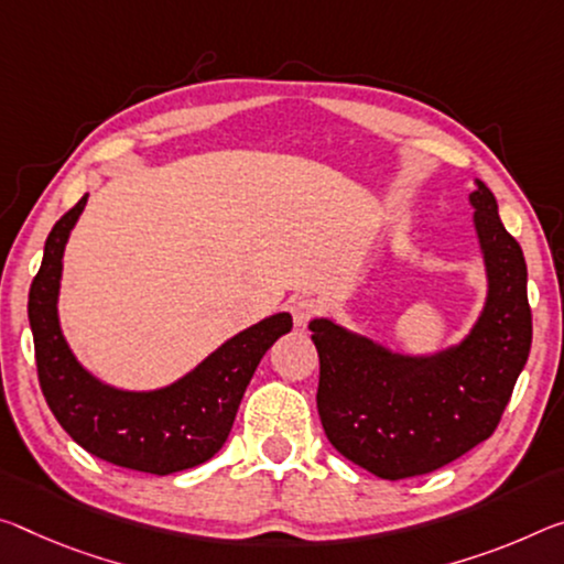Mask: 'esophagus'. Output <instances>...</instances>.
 <instances>
[{
	"label": "esophagus",
	"mask_w": 564,
	"mask_h": 564,
	"mask_svg": "<svg viewBox=\"0 0 564 564\" xmlns=\"http://www.w3.org/2000/svg\"><path fill=\"white\" fill-rule=\"evenodd\" d=\"M316 314H318L316 301L299 299V301L291 303V316H293V324H296V328H306L308 321L314 318Z\"/></svg>",
	"instance_id": "esophagus-1"
}]
</instances>
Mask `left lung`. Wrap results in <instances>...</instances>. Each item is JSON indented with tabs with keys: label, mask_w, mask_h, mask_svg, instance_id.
I'll return each mask as SVG.
<instances>
[{
	"label": "left lung",
	"mask_w": 564,
	"mask_h": 564,
	"mask_svg": "<svg viewBox=\"0 0 564 564\" xmlns=\"http://www.w3.org/2000/svg\"><path fill=\"white\" fill-rule=\"evenodd\" d=\"M469 205L487 296L459 341L411 354L334 318L308 324L321 361L316 404L328 442L381 479L429 475L489 440L530 356L522 248L507 234L495 193L479 177Z\"/></svg>",
	"instance_id": "left-lung-1"
}]
</instances>
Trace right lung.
<instances>
[{"label":"right lung","instance_id":"add662e5","mask_svg":"<svg viewBox=\"0 0 564 564\" xmlns=\"http://www.w3.org/2000/svg\"><path fill=\"white\" fill-rule=\"evenodd\" d=\"M85 205L87 193L52 228L26 303L42 394L62 429L95 457L160 477L198 467L226 444L258 364L293 318L279 311L238 330L165 387H112L83 366L59 324L62 261Z\"/></svg>","mask_w":564,"mask_h":564}]
</instances>
